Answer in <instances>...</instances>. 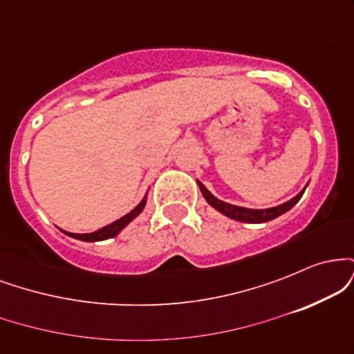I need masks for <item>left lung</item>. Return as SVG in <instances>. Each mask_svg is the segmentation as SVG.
I'll use <instances>...</instances> for the list:
<instances>
[{"label":"left lung","instance_id":"left-lung-1","mask_svg":"<svg viewBox=\"0 0 354 354\" xmlns=\"http://www.w3.org/2000/svg\"><path fill=\"white\" fill-rule=\"evenodd\" d=\"M198 186H200V189H201L203 196H205V200L208 201L214 209L219 211L221 214H225V216H228L231 219H236V221H243V223H266V221H271V219L281 216L283 213L290 211L296 205V203L301 200L304 189H306V188H304L303 191H299V193L296 194L295 198H291L290 201L283 203V205H279V206H274V208L251 209V208H243V206L230 205V203L218 200L216 196H213V194H211L209 191L206 189V186L203 185L201 181H198Z\"/></svg>","mask_w":354,"mask_h":354}]
</instances>
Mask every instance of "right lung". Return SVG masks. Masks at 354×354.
I'll return each instance as SVG.
<instances>
[{"label": "right lung", "instance_id": "add662e5", "mask_svg": "<svg viewBox=\"0 0 354 354\" xmlns=\"http://www.w3.org/2000/svg\"><path fill=\"white\" fill-rule=\"evenodd\" d=\"M146 205V196L143 200L140 201V205L136 206L135 209L129 211L128 214H124L123 218L116 219V221H113L111 225L108 226H103V228H100L98 231H93V233H84V234H80V233H68V231H63L64 234H68V236L75 238V239H81V241H103V239H109V238H115L118 233H120L121 230L124 228V226H128L129 223L135 219L138 214L141 213Z\"/></svg>", "mask_w": 354, "mask_h": 354}]
</instances>
